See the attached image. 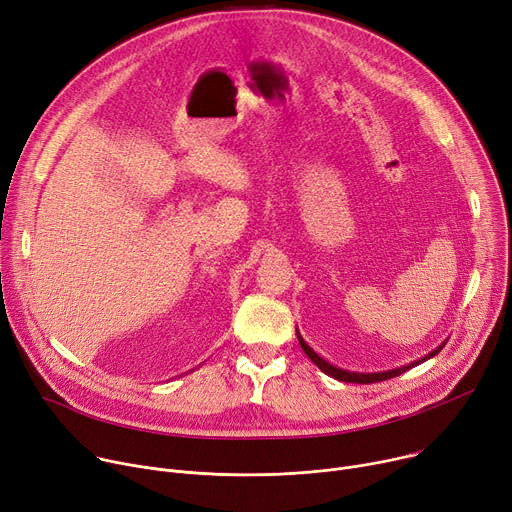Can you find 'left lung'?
Wrapping results in <instances>:
<instances>
[{"instance_id":"1","label":"left lung","mask_w":512,"mask_h":512,"mask_svg":"<svg viewBox=\"0 0 512 512\" xmlns=\"http://www.w3.org/2000/svg\"><path fill=\"white\" fill-rule=\"evenodd\" d=\"M297 338H299V344H301V348H303V352L305 355L316 363L326 375H330V377H334V379H338V381H346V383H375V381H385V379H391V377H398V375H402V373H406L408 369H412V367H416V365H420V363H424V361H428L430 357H435L437 352H441V348L445 346V342L441 344V346H437L435 350L432 352H428L426 357H422V359H418V361H414V363H408V365H404V367H398V369H389V371H379V373H355V371H346V369H340V367H334L332 363H328L326 359H322L316 350H313L303 338H301V334L297 332Z\"/></svg>"}]
</instances>
